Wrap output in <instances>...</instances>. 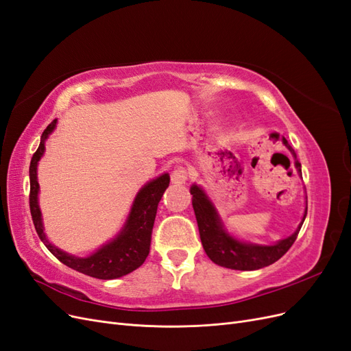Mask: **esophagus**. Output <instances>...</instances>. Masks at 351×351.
<instances>
[{"instance_id":"34e87169","label":"esophagus","mask_w":351,"mask_h":351,"mask_svg":"<svg viewBox=\"0 0 351 351\" xmlns=\"http://www.w3.org/2000/svg\"><path fill=\"white\" fill-rule=\"evenodd\" d=\"M189 178V173L184 167H177L171 173V182L174 184H184Z\"/></svg>"}]
</instances>
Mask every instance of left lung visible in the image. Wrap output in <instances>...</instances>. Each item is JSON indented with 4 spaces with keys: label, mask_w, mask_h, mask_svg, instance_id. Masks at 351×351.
<instances>
[{
    "label": "left lung",
    "mask_w": 351,
    "mask_h": 351,
    "mask_svg": "<svg viewBox=\"0 0 351 351\" xmlns=\"http://www.w3.org/2000/svg\"><path fill=\"white\" fill-rule=\"evenodd\" d=\"M282 142L294 155L295 167L302 174V169H300L302 165L299 161H297L294 149L289 145V142H287L285 137H282ZM190 193L193 195L192 204H193L195 215L197 221L202 246H204L208 258L212 262L224 268L239 269V271H254V269H261L263 267H269V265L277 262L287 252H289V249L295 241L297 236H299V231L303 224L302 222L293 236L278 241L277 244H274V246H258V244L241 243L236 239L230 237L227 232L222 230L221 221L217 215V210L214 206H212L204 190L197 186H192ZM306 214H307V209L304 210V218H306Z\"/></svg>",
    "instance_id": "left-lung-1"
}]
</instances>
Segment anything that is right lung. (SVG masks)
I'll list each match as a JSON object with an SVG mask.
<instances>
[{"mask_svg": "<svg viewBox=\"0 0 351 351\" xmlns=\"http://www.w3.org/2000/svg\"><path fill=\"white\" fill-rule=\"evenodd\" d=\"M56 121H52L42 133V141L36 152L32 156L29 176H30V193H29V206L30 215L34 221L35 230L39 239L44 241L47 249L54 256L67 265L69 268L79 271L84 275H89L99 280H114L120 278L123 275L130 274L137 269L145 262L151 250V239L152 228L156 217L158 204L161 200L165 189L169 186V176L164 174L147 183L139 193H137L134 204L130 212V217L127 219V224L121 234L108 243L107 246L99 249L89 258H74L70 254L58 250L57 247L47 240L44 228H42L40 210L38 206V190L39 184L36 180V167L42 154L45 149V139L48 134L54 130Z\"/></svg>", "mask_w": 351, "mask_h": 351, "instance_id": "add662e5", "label": "right lung"}]
</instances>
